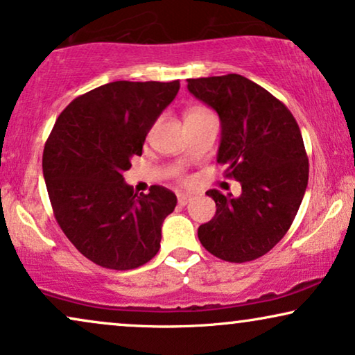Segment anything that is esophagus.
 Segmentation results:
<instances>
[{
    "label": "esophagus",
    "instance_id": "obj_1",
    "mask_svg": "<svg viewBox=\"0 0 355 355\" xmlns=\"http://www.w3.org/2000/svg\"><path fill=\"white\" fill-rule=\"evenodd\" d=\"M192 199V196L191 194H187V192H179L178 194V202H179V205H186L189 200Z\"/></svg>",
    "mask_w": 355,
    "mask_h": 355
}]
</instances>
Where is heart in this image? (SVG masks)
Here are the masks:
<instances>
[{"label":"heart","mask_w":355,"mask_h":355,"mask_svg":"<svg viewBox=\"0 0 355 355\" xmlns=\"http://www.w3.org/2000/svg\"><path fill=\"white\" fill-rule=\"evenodd\" d=\"M204 114H209V110H205V109H192V110H189V112H187L186 119L200 117V116H204Z\"/></svg>","instance_id":"b5f03b06"}]
</instances>
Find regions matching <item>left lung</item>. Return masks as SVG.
Here are the masks:
<instances>
[{"label":"left lung","mask_w":355,"mask_h":355,"mask_svg":"<svg viewBox=\"0 0 355 355\" xmlns=\"http://www.w3.org/2000/svg\"><path fill=\"white\" fill-rule=\"evenodd\" d=\"M187 89L210 105L222 123L217 163L241 182V196L207 191L215 217L199 227L202 246L228 262L264 256L300 209L308 156L292 112L269 91L241 75L187 80Z\"/></svg>","instance_id":"8db88e82"}]
</instances>
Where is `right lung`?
<instances>
[{"label":"right lung","instance_id":"1","mask_svg":"<svg viewBox=\"0 0 355 355\" xmlns=\"http://www.w3.org/2000/svg\"><path fill=\"white\" fill-rule=\"evenodd\" d=\"M178 91L179 80L107 83L73 99L50 132L42 169L53 215L98 266L135 269L159 251L161 225L176 196L163 186L133 194L123 173Z\"/></svg>","mask_w":355,"mask_h":355}]
</instances>
